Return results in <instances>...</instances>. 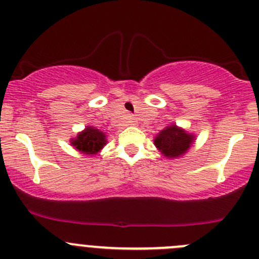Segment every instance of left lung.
Returning a JSON list of instances; mask_svg holds the SVG:
<instances>
[{
    "instance_id": "1",
    "label": "left lung",
    "mask_w": 259,
    "mask_h": 259,
    "mask_svg": "<svg viewBox=\"0 0 259 259\" xmlns=\"http://www.w3.org/2000/svg\"><path fill=\"white\" fill-rule=\"evenodd\" d=\"M194 142V134L188 133L178 125L170 124L156 134L154 145L166 159H178L187 154Z\"/></svg>"
}]
</instances>
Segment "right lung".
Wrapping results in <instances>:
<instances>
[{
  "label": "right lung",
  "mask_w": 259,
  "mask_h": 259,
  "mask_svg": "<svg viewBox=\"0 0 259 259\" xmlns=\"http://www.w3.org/2000/svg\"><path fill=\"white\" fill-rule=\"evenodd\" d=\"M71 145L83 155H96L106 145V134L94 126H85L76 138H71Z\"/></svg>",
  "instance_id": "add662e5"
}]
</instances>
